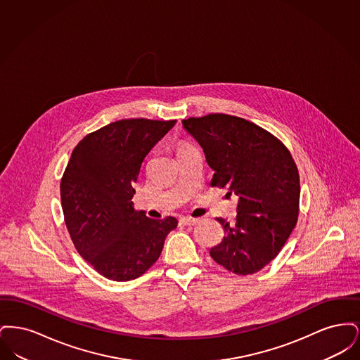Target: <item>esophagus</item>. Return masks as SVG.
Masks as SVG:
<instances>
[{"mask_svg": "<svg viewBox=\"0 0 360 360\" xmlns=\"http://www.w3.org/2000/svg\"><path fill=\"white\" fill-rule=\"evenodd\" d=\"M181 223L185 224V225H195V224L198 223V220L193 219V217H182Z\"/></svg>", "mask_w": 360, "mask_h": 360, "instance_id": "34e87169", "label": "esophagus"}]
</instances>
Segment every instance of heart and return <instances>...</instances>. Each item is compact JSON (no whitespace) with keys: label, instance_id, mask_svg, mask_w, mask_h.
Returning a JSON list of instances; mask_svg holds the SVG:
<instances>
[{"label":"heart","instance_id":"obj_1","mask_svg":"<svg viewBox=\"0 0 360 360\" xmlns=\"http://www.w3.org/2000/svg\"><path fill=\"white\" fill-rule=\"evenodd\" d=\"M186 146H188V144H185V143H179L178 147H176V150H179V148H182V147H186Z\"/></svg>","mask_w":360,"mask_h":360}]
</instances>
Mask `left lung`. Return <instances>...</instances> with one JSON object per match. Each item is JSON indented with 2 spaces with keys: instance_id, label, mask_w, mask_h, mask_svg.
Segmentation results:
<instances>
[{
  "instance_id": "1",
  "label": "left lung",
  "mask_w": 360,
  "mask_h": 360,
  "mask_svg": "<svg viewBox=\"0 0 360 360\" xmlns=\"http://www.w3.org/2000/svg\"><path fill=\"white\" fill-rule=\"evenodd\" d=\"M182 124L214 170L210 185L239 197L235 221L217 219L224 239L210 257L235 274L257 273L278 255L298 219L300 175L290 151L236 116L214 113Z\"/></svg>"
}]
</instances>
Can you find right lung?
Returning <instances> with one entry per match:
<instances>
[{"instance_id": "1", "label": "right lung", "mask_w": 360, "mask_h": 360, "mask_svg": "<svg viewBox=\"0 0 360 360\" xmlns=\"http://www.w3.org/2000/svg\"><path fill=\"white\" fill-rule=\"evenodd\" d=\"M175 121L110 122L74 148L60 181L65 223L79 255L117 282L136 279L160 255L175 217L153 220L132 197L141 163Z\"/></svg>"}]
</instances>
